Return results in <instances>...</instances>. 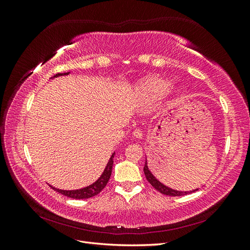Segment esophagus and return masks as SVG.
Listing matches in <instances>:
<instances>
[{
    "label": "esophagus",
    "instance_id": "34e87169",
    "mask_svg": "<svg viewBox=\"0 0 250 250\" xmlns=\"http://www.w3.org/2000/svg\"><path fill=\"white\" fill-rule=\"evenodd\" d=\"M132 134H133V137H134L135 139H142V138H143V131H142L141 129H139V128H137V129H135V130L132 132Z\"/></svg>",
    "mask_w": 250,
    "mask_h": 250
}]
</instances>
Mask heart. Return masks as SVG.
<instances>
[{
    "instance_id": "obj_1",
    "label": "heart",
    "mask_w": 250,
    "mask_h": 250,
    "mask_svg": "<svg viewBox=\"0 0 250 250\" xmlns=\"http://www.w3.org/2000/svg\"><path fill=\"white\" fill-rule=\"evenodd\" d=\"M169 86V81L153 77L147 79L141 86V92L143 96L149 100H154L160 97Z\"/></svg>"
}]
</instances>
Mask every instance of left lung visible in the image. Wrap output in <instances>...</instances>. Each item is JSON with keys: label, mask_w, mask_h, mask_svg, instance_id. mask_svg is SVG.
Here are the masks:
<instances>
[{"label": "left lung", "mask_w": 250, "mask_h": 250, "mask_svg": "<svg viewBox=\"0 0 250 250\" xmlns=\"http://www.w3.org/2000/svg\"><path fill=\"white\" fill-rule=\"evenodd\" d=\"M144 173H145V176L147 178V180L149 181V184L152 186L156 191H158L160 193L164 194V195H167V196H184L187 194H190V193H194L198 190V188H196V190L190 191V192H181V191H176V190H173V188H170L168 187H166L165 185H163L162 183H160L153 175L152 173L150 172V170L148 169V166H147V161L145 163V167H144Z\"/></svg>", "instance_id": "obj_1"}]
</instances>
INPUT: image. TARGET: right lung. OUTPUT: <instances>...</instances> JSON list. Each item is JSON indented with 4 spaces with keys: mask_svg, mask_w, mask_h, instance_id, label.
Here are the masks:
<instances>
[{
    "mask_svg": "<svg viewBox=\"0 0 250 250\" xmlns=\"http://www.w3.org/2000/svg\"><path fill=\"white\" fill-rule=\"evenodd\" d=\"M67 74H69V73H58V74L55 75L54 77H58V76H62V75H67ZM113 156H115V153H112V155L110 156L109 161L106 165V168H105V170L102 173V175L100 176V178L98 179L96 183H94L93 185H90L86 188H80V190H73V191L59 190V188H55L54 187H51V188L54 191L66 196V197L74 198V199H87V198H90V197H94V196L99 194L103 190V188L106 187V185L108 183V180H109L110 175H111Z\"/></svg>",
    "mask_w": 250,
    "mask_h": 250,
    "instance_id": "add662e5",
    "label": "right lung"
}]
</instances>
